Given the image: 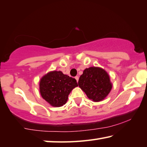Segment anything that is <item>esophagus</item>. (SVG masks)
I'll use <instances>...</instances> for the list:
<instances>
[{"instance_id":"esophagus-1","label":"esophagus","mask_w":147,"mask_h":147,"mask_svg":"<svg viewBox=\"0 0 147 147\" xmlns=\"http://www.w3.org/2000/svg\"><path fill=\"white\" fill-rule=\"evenodd\" d=\"M75 79L76 80L77 82H78V79H79V77H78V76H75Z\"/></svg>"}]
</instances>
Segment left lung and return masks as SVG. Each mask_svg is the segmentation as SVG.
<instances>
[{"mask_svg": "<svg viewBox=\"0 0 147 147\" xmlns=\"http://www.w3.org/2000/svg\"><path fill=\"white\" fill-rule=\"evenodd\" d=\"M78 86L88 97L94 102L104 100L109 93L112 84L107 72L103 69L91 67L80 76Z\"/></svg>", "mask_w": 147, "mask_h": 147, "instance_id": "1", "label": "left lung"}]
</instances>
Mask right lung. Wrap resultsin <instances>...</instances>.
Segmentation results:
<instances>
[{
	"instance_id": "add662e5",
	"label": "right lung",
	"mask_w": 147,
	"mask_h": 147,
	"mask_svg": "<svg viewBox=\"0 0 147 147\" xmlns=\"http://www.w3.org/2000/svg\"><path fill=\"white\" fill-rule=\"evenodd\" d=\"M78 86L76 80L61 71H51L42 77L39 91L42 97L51 106L60 107L68 100L73 89Z\"/></svg>"
}]
</instances>
